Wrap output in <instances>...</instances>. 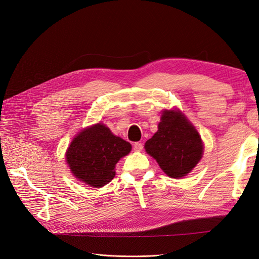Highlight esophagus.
Masks as SVG:
<instances>
[{"label": "esophagus", "mask_w": 259, "mask_h": 259, "mask_svg": "<svg viewBox=\"0 0 259 259\" xmlns=\"http://www.w3.org/2000/svg\"><path fill=\"white\" fill-rule=\"evenodd\" d=\"M134 150L135 151H137V152H140L143 150V144H140V143H135L134 144Z\"/></svg>", "instance_id": "1"}]
</instances>
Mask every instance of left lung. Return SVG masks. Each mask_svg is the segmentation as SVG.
Returning <instances> with one entry per match:
<instances>
[{"label":"left lung","instance_id":"obj_1","mask_svg":"<svg viewBox=\"0 0 259 259\" xmlns=\"http://www.w3.org/2000/svg\"><path fill=\"white\" fill-rule=\"evenodd\" d=\"M146 152L171 178H182L195 167L203 155L198 131L182 111L164 110L158 132L146 142Z\"/></svg>","mask_w":259,"mask_h":259}]
</instances>
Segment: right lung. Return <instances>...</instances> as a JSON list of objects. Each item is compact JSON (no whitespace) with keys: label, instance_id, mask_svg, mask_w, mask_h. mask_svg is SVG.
<instances>
[{"label":"right lung","instance_id":"right-lung-1","mask_svg":"<svg viewBox=\"0 0 259 259\" xmlns=\"http://www.w3.org/2000/svg\"><path fill=\"white\" fill-rule=\"evenodd\" d=\"M132 146L113 135L105 124L81 131L70 144L66 161L73 176L94 188L109 184L115 176V164L127 155Z\"/></svg>","mask_w":259,"mask_h":259}]
</instances>
